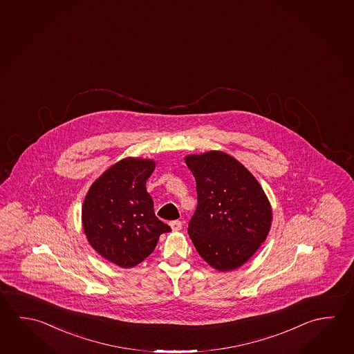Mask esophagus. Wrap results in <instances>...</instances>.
Here are the masks:
<instances>
[{"label":"esophagus","instance_id":"34e87169","mask_svg":"<svg viewBox=\"0 0 354 354\" xmlns=\"http://www.w3.org/2000/svg\"><path fill=\"white\" fill-rule=\"evenodd\" d=\"M170 227H171L173 231H179V230L183 229V223L179 221V220H175V221L170 223Z\"/></svg>","mask_w":354,"mask_h":354}]
</instances>
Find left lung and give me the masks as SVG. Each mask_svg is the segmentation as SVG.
I'll list each match as a JSON object with an SVG mask.
<instances>
[{
	"instance_id": "obj_1",
	"label": "left lung",
	"mask_w": 354,
	"mask_h": 354,
	"mask_svg": "<svg viewBox=\"0 0 354 354\" xmlns=\"http://www.w3.org/2000/svg\"><path fill=\"white\" fill-rule=\"evenodd\" d=\"M196 181L198 205L189 236L218 271L241 266L266 240L272 211L254 175L232 156L209 151L185 158Z\"/></svg>"
}]
</instances>
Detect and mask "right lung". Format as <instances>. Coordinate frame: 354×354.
Returning a JSON list of instances; mask_svg holds the SVG:
<instances>
[{"label":"right lung","instance_id":"add662e5","mask_svg":"<svg viewBox=\"0 0 354 354\" xmlns=\"http://www.w3.org/2000/svg\"><path fill=\"white\" fill-rule=\"evenodd\" d=\"M154 168L151 160H120L94 181L83 204L88 241L104 259L124 268L147 259L159 236L171 231L156 216L154 201L145 189Z\"/></svg>","mask_w":354,"mask_h":354}]
</instances>
